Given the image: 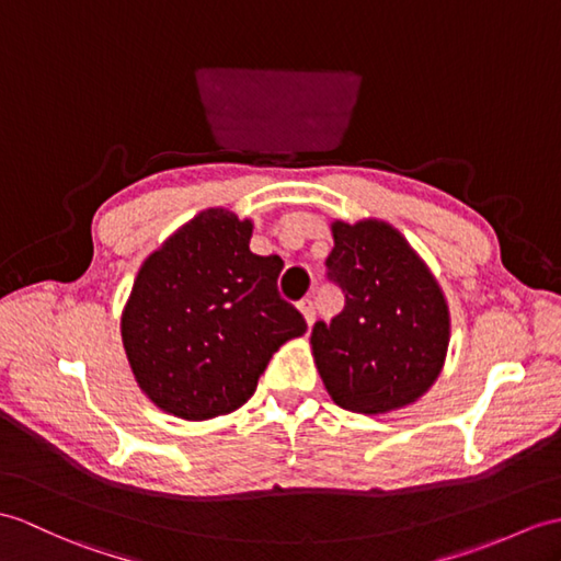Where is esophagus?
Returning <instances> with one entry per match:
<instances>
[{
  "label": "esophagus",
  "instance_id": "1",
  "mask_svg": "<svg viewBox=\"0 0 561 561\" xmlns=\"http://www.w3.org/2000/svg\"><path fill=\"white\" fill-rule=\"evenodd\" d=\"M298 310H301L304 312V318H306V322H308V328H310V324L312 322H316V304H312V298H304V301L301 304H298Z\"/></svg>",
  "mask_w": 561,
  "mask_h": 561
}]
</instances>
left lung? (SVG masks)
Here are the masks:
<instances>
[{
	"instance_id": "1",
	"label": "left lung",
	"mask_w": 561,
	"mask_h": 561,
	"mask_svg": "<svg viewBox=\"0 0 561 561\" xmlns=\"http://www.w3.org/2000/svg\"><path fill=\"white\" fill-rule=\"evenodd\" d=\"M328 279L344 310L310 334L318 373L336 407L387 413L421 399L445 366L449 308L433 272L380 219L334 221Z\"/></svg>"
}]
</instances>
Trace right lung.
<instances>
[{
	"label": "right lung",
	"instance_id": "right-lung-1",
	"mask_svg": "<svg viewBox=\"0 0 561 561\" xmlns=\"http://www.w3.org/2000/svg\"><path fill=\"white\" fill-rule=\"evenodd\" d=\"M251 219L210 207L140 265L122 312L136 382L162 411L207 421L237 411L272 354L306 332L277 291L279 255H255Z\"/></svg>",
	"mask_w": 561,
	"mask_h": 561
}]
</instances>
